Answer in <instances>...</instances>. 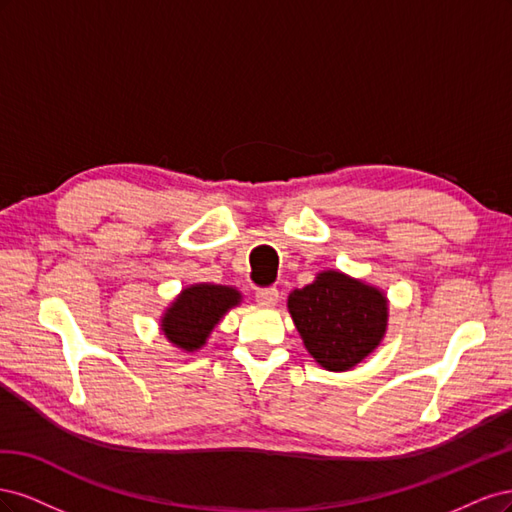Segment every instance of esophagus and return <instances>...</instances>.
Instances as JSON below:
<instances>
[{
	"instance_id": "obj_1",
	"label": "esophagus",
	"mask_w": 512,
	"mask_h": 512,
	"mask_svg": "<svg viewBox=\"0 0 512 512\" xmlns=\"http://www.w3.org/2000/svg\"><path fill=\"white\" fill-rule=\"evenodd\" d=\"M277 299H280V292H277V288H260V290H256V301L260 305L271 307V305L277 303Z\"/></svg>"
}]
</instances>
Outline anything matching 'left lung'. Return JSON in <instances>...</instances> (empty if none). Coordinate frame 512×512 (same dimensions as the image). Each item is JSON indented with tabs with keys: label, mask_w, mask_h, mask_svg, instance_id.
Returning <instances> with one entry per match:
<instances>
[{
	"label": "left lung",
	"mask_w": 512,
	"mask_h": 512,
	"mask_svg": "<svg viewBox=\"0 0 512 512\" xmlns=\"http://www.w3.org/2000/svg\"><path fill=\"white\" fill-rule=\"evenodd\" d=\"M288 312L305 350L327 371H348L374 352L389 329V297L339 269L288 294Z\"/></svg>",
	"instance_id": "left-lung-1"
}]
</instances>
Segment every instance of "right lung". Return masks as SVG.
<instances>
[{"label": "right lung", "instance_id": "obj_1", "mask_svg": "<svg viewBox=\"0 0 512 512\" xmlns=\"http://www.w3.org/2000/svg\"><path fill=\"white\" fill-rule=\"evenodd\" d=\"M243 294L235 286L192 284L168 303L160 316V333L168 344L183 352H198L232 307L241 305Z\"/></svg>", "mask_w": 512, "mask_h": 512}]
</instances>
